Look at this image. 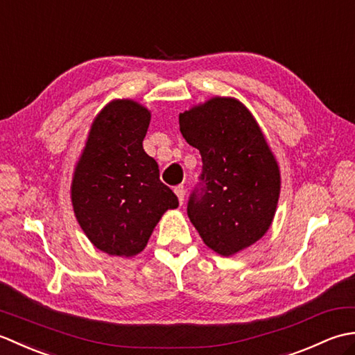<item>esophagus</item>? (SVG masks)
Instances as JSON below:
<instances>
[{"mask_svg":"<svg viewBox=\"0 0 355 355\" xmlns=\"http://www.w3.org/2000/svg\"><path fill=\"white\" fill-rule=\"evenodd\" d=\"M173 192H175V195H177V198H178V201H180V205H183L184 202V195H186V192H184V187H183V184H180V186H177L175 189H173Z\"/></svg>","mask_w":355,"mask_h":355,"instance_id":"esophagus-1","label":"esophagus"}]
</instances>
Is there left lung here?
<instances>
[{"instance_id": "obj_1", "label": "left lung", "mask_w": 355, "mask_h": 355, "mask_svg": "<svg viewBox=\"0 0 355 355\" xmlns=\"http://www.w3.org/2000/svg\"><path fill=\"white\" fill-rule=\"evenodd\" d=\"M202 160L187 215L205 244L233 256L259 241L276 214L281 172L256 119L235 97H210L178 117Z\"/></svg>"}]
</instances>
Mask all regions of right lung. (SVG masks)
<instances>
[{
    "label": "right lung",
    "mask_w": 355,
    "mask_h": 355,
    "mask_svg": "<svg viewBox=\"0 0 355 355\" xmlns=\"http://www.w3.org/2000/svg\"><path fill=\"white\" fill-rule=\"evenodd\" d=\"M149 122L150 111L141 103L111 101L89 126L73 172L76 220L92 244L111 256L140 253L166 210L178 207L143 149Z\"/></svg>",
    "instance_id": "add662e5"
}]
</instances>
